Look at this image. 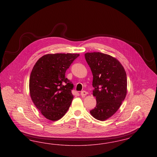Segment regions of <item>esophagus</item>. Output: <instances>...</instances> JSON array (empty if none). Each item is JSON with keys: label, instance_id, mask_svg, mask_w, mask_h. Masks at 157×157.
I'll return each mask as SVG.
<instances>
[{"label": "esophagus", "instance_id": "1", "mask_svg": "<svg viewBox=\"0 0 157 157\" xmlns=\"http://www.w3.org/2000/svg\"><path fill=\"white\" fill-rule=\"evenodd\" d=\"M87 94H88V92L85 90H82L81 92V95L82 96V97H85Z\"/></svg>", "mask_w": 157, "mask_h": 157}]
</instances>
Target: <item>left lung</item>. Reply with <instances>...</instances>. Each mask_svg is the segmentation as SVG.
I'll use <instances>...</instances> for the list:
<instances>
[{"label": "left lung", "instance_id": "1", "mask_svg": "<svg viewBox=\"0 0 157 157\" xmlns=\"http://www.w3.org/2000/svg\"><path fill=\"white\" fill-rule=\"evenodd\" d=\"M85 58L93 75V95L96 107L90 111L91 115L101 121L108 120L117 112L126 97V72L112 56L101 52H88Z\"/></svg>", "mask_w": 157, "mask_h": 157}]
</instances>
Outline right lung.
Returning a JSON list of instances; mask_svg holds the SVG:
<instances>
[{"label":"right lung","mask_w":157,"mask_h":157,"mask_svg":"<svg viewBox=\"0 0 157 157\" xmlns=\"http://www.w3.org/2000/svg\"><path fill=\"white\" fill-rule=\"evenodd\" d=\"M79 56L77 53L47 54L38 59L32 70L30 97L48 120H60L71 104L74 85L65 78V72Z\"/></svg>","instance_id":"obj_1"}]
</instances>
